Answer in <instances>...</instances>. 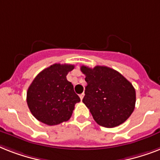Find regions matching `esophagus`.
Segmentation results:
<instances>
[{
    "label": "esophagus",
    "instance_id": "obj_1",
    "mask_svg": "<svg viewBox=\"0 0 160 160\" xmlns=\"http://www.w3.org/2000/svg\"><path fill=\"white\" fill-rule=\"evenodd\" d=\"M84 95H85V94H84V93H82V94H80V100H83V98H84Z\"/></svg>",
    "mask_w": 160,
    "mask_h": 160
}]
</instances>
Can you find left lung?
<instances>
[{"mask_svg":"<svg viewBox=\"0 0 160 160\" xmlns=\"http://www.w3.org/2000/svg\"><path fill=\"white\" fill-rule=\"evenodd\" d=\"M85 75L83 103L90 109L95 121L106 128L123 124L135 106V90L129 80L116 70L97 65L93 69L80 67Z\"/></svg>","mask_w":160,"mask_h":160,"instance_id":"1","label":"left lung"}]
</instances>
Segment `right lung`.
<instances>
[{
    "mask_svg": "<svg viewBox=\"0 0 160 160\" xmlns=\"http://www.w3.org/2000/svg\"><path fill=\"white\" fill-rule=\"evenodd\" d=\"M73 65L54 64L40 72L29 86L26 101L31 114L39 121L56 125L67 121L80 99L66 75Z\"/></svg>",
    "mask_w": 160,
    "mask_h": 160,
    "instance_id": "right-lung-1",
    "label": "right lung"
}]
</instances>
